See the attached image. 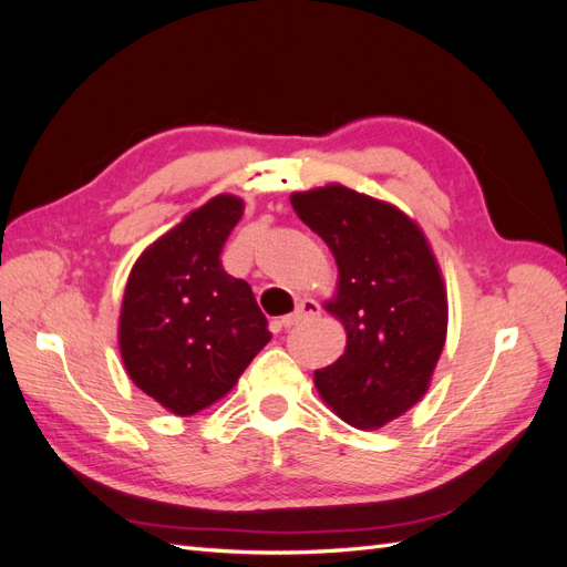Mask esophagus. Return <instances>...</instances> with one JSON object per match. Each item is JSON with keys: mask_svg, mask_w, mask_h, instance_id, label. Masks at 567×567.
<instances>
[{"mask_svg": "<svg viewBox=\"0 0 567 567\" xmlns=\"http://www.w3.org/2000/svg\"><path fill=\"white\" fill-rule=\"evenodd\" d=\"M319 315V302L317 300H312V298H302L300 302H298V310L293 312V315H286V317H281V326L284 329H290V326H296V323H300V321H305V319H310V317H317Z\"/></svg>", "mask_w": 567, "mask_h": 567, "instance_id": "obj_1", "label": "esophagus"}]
</instances>
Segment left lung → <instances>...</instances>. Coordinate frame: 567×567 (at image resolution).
Listing matches in <instances>:
<instances>
[{"instance_id": "left-lung-1", "label": "left lung", "mask_w": 567, "mask_h": 567, "mask_svg": "<svg viewBox=\"0 0 567 567\" xmlns=\"http://www.w3.org/2000/svg\"><path fill=\"white\" fill-rule=\"evenodd\" d=\"M338 262L329 310L346 323L348 348L315 371L336 414L362 431L414 406L431 383L447 336V296L421 229L388 203L331 184L290 198Z\"/></svg>"}]
</instances>
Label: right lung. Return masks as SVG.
<instances>
[{
    "mask_svg": "<svg viewBox=\"0 0 567 567\" xmlns=\"http://www.w3.org/2000/svg\"><path fill=\"white\" fill-rule=\"evenodd\" d=\"M241 215V198L208 200L130 274L120 352L134 385L177 416L225 398L271 338L250 286L219 260Z\"/></svg>",
    "mask_w": 567,
    "mask_h": 567,
    "instance_id": "right-lung-1",
    "label": "right lung"
}]
</instances>
